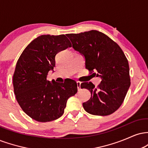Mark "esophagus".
<instances>
[{"mask_svg": "<svg viewBox=\"0 0 148 148\" xmlns=\"http://www.w3.org/2000/svg\"><path fill=\"white\" fill-rule=\"evenodd\" d=\"M76 84H77V88H78V90H81V82L79 81H77L76 82Z\"/></svg>", "mask_w": 148, "mask_h": 148, "instance_id": "esophagus-1", "label": "esophagus"}]
</instances>
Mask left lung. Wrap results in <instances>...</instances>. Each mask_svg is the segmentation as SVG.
Returning a JSON list of instances; mask_svg holds the SVG:
<instances>
[{
  "instance_id": "left-lung-1",
  "label": "left lung",
  "mask_w": 148,
  "mask_h": 148,
  "mask_svg": "<svg viewBox=\"0 0 148 148\" xmlns=\"http://www.w3.org/2000/svg\"><path fill=\"white\" fill-rule=\"evenodd\" d=\"M73 48L86 59V68L101 78L95 87L91 82L81 84L90 91L91 97L83 103L85 111L95 115H108L123 103L130 88V67L125 53L116 42L97 30L67 34Z\"/></svg>"
}]
</instances>
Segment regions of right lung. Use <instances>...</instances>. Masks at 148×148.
Listing matches in <instances>:
<instances>
[{
	"instance_id": "obj_1",
	"label": "right lung",
	"mask_w": 148,
	"mask_h": 148,
	"mask_svg": "<svg viewBox=\"0 0 148 148\" xmlns=\"http://www.w3.org/2000/svg\"><path fill=\"white\" fill-rule=\"evenodd\" d=\"M71 47L64 35H43L30 42L17 60L13 75L16 101L36 121L46 123L60 118L67 99L77 92L74 80L51 84L47 79L49 71L56 65V55Z\"/></svg>"
}]
</instances>
